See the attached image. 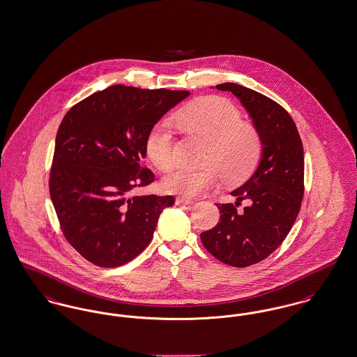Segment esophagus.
<instances>
[{
	"label": "esophagus",
	"instance_id": "obj_1",
	"mask_svg": "<svg viewBox=\"0 0 357 357\" xmlns=\"http://www.w3.org/2000/svg\"><path fill=\"white\" fill-rule=\"evenodd\" d=\"M175 204H178V206H183V204H192L194 201L187 199V198H183V197H179V198L175 199Z\"/></svg>",
	"mask_w": 357,
	"mask_h": 357
}]
</instances>
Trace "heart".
I'll list each match as a JSON object with an SVG mask.
<instances>
[{
  "label": "heart",
  "mask_w": 357,
  "mask_h": 357,
  "mask_svg": "<svg viewBox=\"0 0 357 357\" xmlns=\"http://www.w3.org/2000/svg\"><path fill=\"white\" fill-rule=\"evenodd\" d=\"M174 119L192 135L208 140L204 153L207 167H181L162 182L165 191L188 199L201 198L223 179L238 183L249 178L259 163L262 143L257 130L242 123L237 107L221 96H206L176 111ZM146 153L159 171L175 165V136L169 120L158 121L146 139Z\"/></svg>",
  "instance_id": "heart-1"
}]
</instances>
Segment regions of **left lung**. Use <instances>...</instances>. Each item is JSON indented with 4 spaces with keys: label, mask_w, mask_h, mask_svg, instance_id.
Segmentation results:
<instances>
[{
    "label": "left lung",
    "mask_w": 357,
    "mask_h": 357,
    "mask_svg": "<svg viewBox=\"0 0 357 357\" xmlns=\"http://www.w3.org/2000/svg\"><path fill=\"white\" fill-rule=\"evenodd\" d=\"M236 95L253 119L262 143V159L252 178L231 195L237 202L217 204L220 222L201 233L206 250L234 268L255 265L282 243L304 197V149L288 111L268 96L236 83L215 85ZM252 201L242 213L236 207Z\"/></svg>",
    "instance_id": "left-lung-1"
}]
</instances>
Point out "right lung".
<instances>
[{
  "label": "right lung",
  "mask_w": 357,
  "mask_h": 357,
  "mask_svg": "<svg viewBox=\"0 0 357 357\" xmlns=\"http://www.w3.org/2000/svg\"><path fill=\"white\" fill-rule=\"evenodd\" d=\"M188 91L111 85L75 104L61 120L50 194L69 245L100 268L134 259L151 242L172 195H134L149 186L142 167L150 130Z\"/></svg>",
  "instance_id": "right-lung-1"
}]
</instances>
